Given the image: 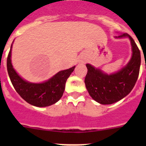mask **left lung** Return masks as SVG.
Segmentation results:
<instances>
[{
    "label": "left lung",
    "instance_id": "1",
    "mask_svg": "<svg viewBox=\"0 0 146 146\" xmlns=\"http://www.w3.org/2000/svg\"><path fill=\"white\" fill-rule=\"evenodd\" d=\"M128 36L132 47V57L129 64L119 72L106 74L101 70L86 64L87 74L85 84L90 96L102 104H110L127 96L135 86L140 72V51L134 39L128 33L119 35L116 38Z\"/></svg>",
    "mask_w": 146,
    "mask_h": 146
}]
</instances>
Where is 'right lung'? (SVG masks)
<instances>
[{"label":"right lung","instance_id":"right-lung-1","mask_svg":"<svg viewBox=\"0 0 146 146\" xmlns=\"http://www.w3.org/2000/svg\"><path fill=\"white\" fill-rule=\"evenodd\" d=\"M11 46L7 57V71L11 83L17 94L25 101L33 106L47 107L57 102L63 96L66 80L75 66L60 71L43 83H31L22 79L13 69L11 63Z\"/></svg>","mask_w":146,"mask_h":146}]
</instances>
